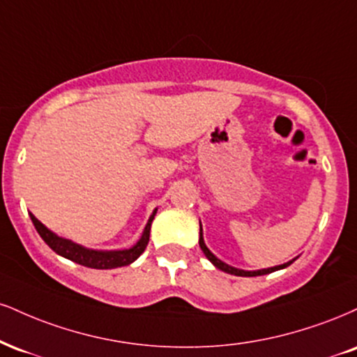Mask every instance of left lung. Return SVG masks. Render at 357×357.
<instances>
[{"label": "left lung", "mask_w": 357, "mask_h": 357, "mask_svg": "<svg viewBox=\"0 0 357 357\" xmlns=\"http://www.w3.org/2000/svg\"><path fill=\"white\" fill-rule=\"evenodd\" d=\"M199 246H201V249H203L204 256L208 257V259L211 261V263H213L214 266H216L218 269H221V271H225V273H227V274H234V276H244V278H251V276H263V274H269V273L279 271V269H284V268H287V266L293 264L294 261H296V257H294V259L287 261V263H284V264L273 266V268H266V269H256V271H244V269L233 268V266H229V264L222 263V261L220 259V257L214 256L213 252L209 251V249H208V246H206V244H204V238H203V226H201V222H199Z\"/></svg>", "instance_id": "1"}]
</instances>
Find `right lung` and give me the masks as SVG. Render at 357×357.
Here are the masks:
<instances>
[{"mask_svg": "<svg viewBox=\"0 0 357 357\" xmlns=\"http://www.w3.org/2000/svg\"><path fill=\"white\" fill-rule=\"evenodd\" d=\"M158 209H154L151 216H149L148 222H146L143 234L137 239L135 246L128 249H113V251H102V249H89L81 246V244L71 241V239L61 238L53 231L48 229L41 221L36 220V216H33L29 213V218H31L34 227H36L38 234L41 236L43 241H45L48 246L53 249L56 255L66 257V259L73 261V263H78L81 266H86V268L93 269H113V268H121V266H128L135 261L144 252L146 246H148L149 241V231H151V222L156 216Z\"/></svg>", "mask_w": 357, "mask_h": 357, "instance_id": "add662e5", "label": "right lung"}]
</instances>
